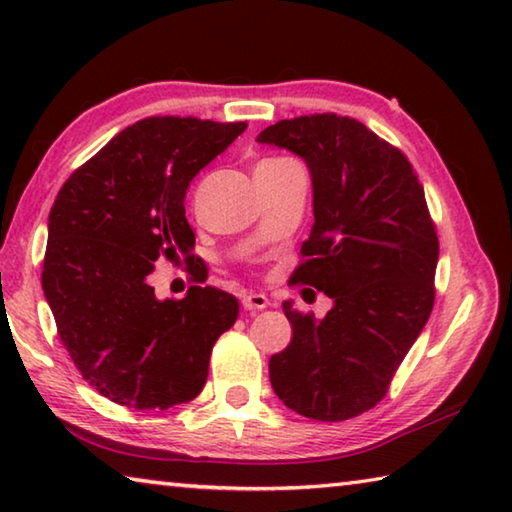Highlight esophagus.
Returning a JSON list of instances; mask_svg holds the SVG:
<instances>
[{
    "instance_id": "obj_1",
    "label": "esophagus",
    "mask_w": 512,
    "mask_h": 512,
    "mask_svg": "<svg viewBox=\"0 0 512 512\" xmlns=\"http://www.w3.org/2000/svg\"><path fill=\"white\" fill-rule=\"evenodd\" d=\"M241 305H244L246 311H262L268 307V298L264 293H246V296L241 298Z\"/></svg>"
}]
</instances>
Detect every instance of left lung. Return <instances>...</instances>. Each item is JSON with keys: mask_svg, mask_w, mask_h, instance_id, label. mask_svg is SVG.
Returning a JSON list of instances; mask_svg holds the SVG:
<instances>
[{"mask_svg": "<svg viewBox=\"0 0 512 512\" xmlns=\"http://www.w3.org/2000/svg\"><path fill=\"white\" fill-rule=\"evenodd\" d=\"M259 144L305 160L314 225L293 282L332 298L323 318L284 300L291 343L268 361L275 395L305 418L348 420L381 402L427 325L438 237L411 162L357 119L277 121Z\"/></svg>", "mask_w": 512, "mask_h": 512, "instance_id": "8db88e82", "label": "left lung"}]
</instances>
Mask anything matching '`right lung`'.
Returning a JSON list of instances; mask_svg holds the SVG:
<instances>
[{"mask_svg":"<svg viewBox=\"0 0 512 512\" xmlns=\"http://www.w3.org/2000/svg\"><path fill=\"white\" fill-rule=\"evenodd\" d=\"M246 121L149 117L69 176L47 223L42 291L58 336L92 388L135 411H164L201 393L219 336L239 302L214 287L160 300L155 262L189 259L192 178L246 131Z\"/></svg>","mask_w":512,"mask_h":512,"instance_id":"add662e5","label":"right lung"}]
</instances>
